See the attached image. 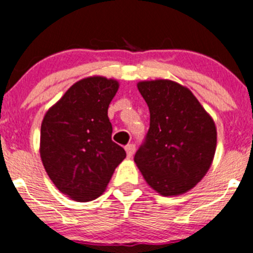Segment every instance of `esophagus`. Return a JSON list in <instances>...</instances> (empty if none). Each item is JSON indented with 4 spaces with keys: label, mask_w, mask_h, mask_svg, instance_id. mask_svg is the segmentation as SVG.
<instances>
[{
    "label": "esophagus",
    "mask_w": 253,
    "mask_h": 253,
    "mask_svg": "<svg viewBox=\"0 0 253 253\" xmlns=\"http://www.w3.org/2000/svg\"><path fill=\"white\" fill-rule=\"evenodd\" d=\"M126 151L127 157H131L132 155H134V152H135V145L134 144H127L126 146Z\"/></svg>",
    "instance_id": "esophagus-1"
}]
</instances>
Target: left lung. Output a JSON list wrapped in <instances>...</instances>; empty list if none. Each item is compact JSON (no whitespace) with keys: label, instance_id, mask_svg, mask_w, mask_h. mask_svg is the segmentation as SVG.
Here are the masks:
<instances>
[{"label":"left lung","instance_id":"left-lung-1","mask_svg":"<svg viewBox=\"0 0 253 253\" xmlns=\"http://www.w3.org/2000/svg\"><path fill=\"white\" fill-rule=\"evenodd\" d=\"M150 111V127L134 161L162 196L193 188L211 167L216 147L211 117L191 91L169 80L137 84Z\"/></svg>","mask_w":253,"mask_h":253}]
</instances>
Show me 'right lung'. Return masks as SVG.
Masks as SVG:
<instances>
[{
	"mask_svg": "<svg viewBox=\"0 0 253 253\" xmlns=\"http://www.w3.org/2000/svg\"><path fill=\"white\" fill-rule=\"evenodd\" d=\"M118 82L94 76L72 84L45 114L41 156L61 193L77 202L101 196L126 150L112 141L108 107Z\"/></svg>",
	"mask_w": 253,
	"mask_h": 253,
	"instance_id": "add662e5",
	"label": "right lung"
}]
</instances>
